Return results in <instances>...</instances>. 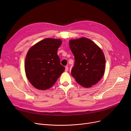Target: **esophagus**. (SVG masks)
<instances>
[{
    "instance_id": "obj_1",
    "label": "esophagus",
    "mask_w": 131,
    "mask_h": 131,
    "mask_svg": "<svg viewBox=\"0 0 131 131\" xmlns=\"http://www.w3.org/2000/svg\"><path fill=\"white\" fill-rule=\"evenodd\" d=\"M68 67L67 66H66L65 67V72H67L68 71Z\"/></svg>"
}]
</instances>
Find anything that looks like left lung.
I'll return each instance as SVG.
<instances>
[{"instance_id":"8db88e82","label":"left lung","mask_w":131,"mask_h":131,"mask_svg":"<svg viewBox=\"0 0 131 131\" xmlns=\"http://www.w3.org/2000/svg\"><path fill=\"white\" fill-rule=\"evenodd\" d=\"M75 63L71 74L81 86L89 88L95 84L104 75L106 60L100 48L86 38L70 41Z\"/></svg>"}]
</instances>
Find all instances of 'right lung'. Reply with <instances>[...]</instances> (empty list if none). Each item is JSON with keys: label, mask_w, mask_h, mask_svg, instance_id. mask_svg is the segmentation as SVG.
I'll return each mask as SVG.
<instances>
[{"label": "right lung", "mask_w": 131, "mask_h": 131, "mask_svg": "<svg viewBox=\"0 0 131 131\" xmlns=\"http://www.w3.org/2000/svg\"><path fill=\"white\" fill-rule=\"evenodd\" d=\"M61 43L60 39L46 38L29 49L25 58V71L34 88L41 90L50 88L65 71L57 54Z\"/></svg>", "instance_id": "1"}]
</instances>
